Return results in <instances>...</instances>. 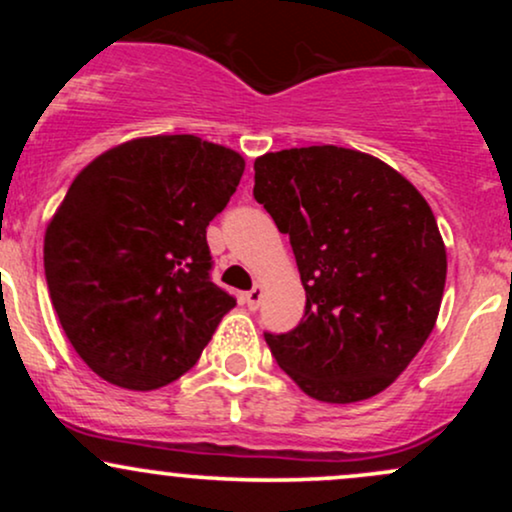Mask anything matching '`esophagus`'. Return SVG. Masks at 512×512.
Segmentation results:
<instances>
[{"label":"esophagus","mask_w":512,"mask_h":512,"mask_svg":"<svg viewBox=\"0 0 512 512\" xmlns=\"http://www.w3.org/2000/svg\"><path fill=\"white\" fill-rule=\"evenodd\" d=\"M262 298H264V289H262L260 284H257L255 289H250L248 293H245V303H248V308H250V310H257V308H260Z\"/></svg>","instance_id":"esophagus-1"}]
</instances>
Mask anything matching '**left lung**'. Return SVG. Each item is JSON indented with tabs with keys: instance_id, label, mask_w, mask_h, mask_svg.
<instances>
[{
	"instance_id": "1",
	"label": "left lung",
	"mask_w": 512,
	"mask_h": 512,
	"mask_svg": "<svg viewBox=\"0 0 512 512\" xmlns=\"http://www.w3.org/2000/svg\"><path fill=\"white\" fill-rule=\"evenodd\" d=\"M257 202L289 233L305 315L264 332L305 395L351 404L383 392L433 332L448 257L436 216L407 178L342 146L255 161Z\"/></svg>"
}]
</instances>
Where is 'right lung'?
<instances>
[{"label":"right lung","instance_id":"1","mask_svg":"<svg viewBox=\"0 0 512 512\" xmlns=\"http://www.w3.org/2000/svg\"><path fill=\"white\" fill-rule=\"evenodd\" d=\"M245 161L192 134L105 151L45 231V279L74 351L103 380L156 390L187 373L236 305L211 281L207 226Z\"/></svg>","mask_w":512,"mask_h":512}]
</instances>
